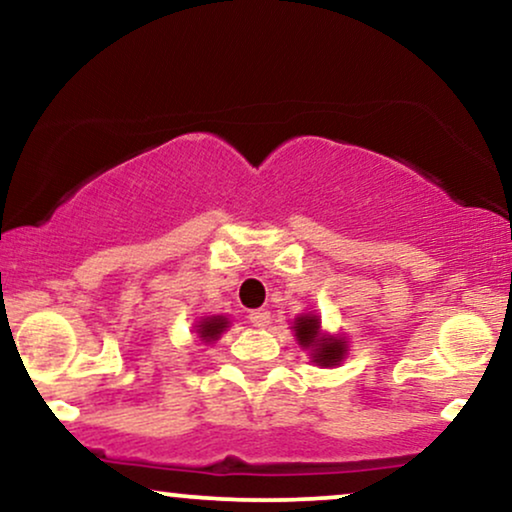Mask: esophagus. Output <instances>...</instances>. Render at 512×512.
Here are the masks:
<instances>
[{
    "mask_svg": "<svg viewBox=\"0 0 512 512\" xmlns=\"http://www.w3.org/2000/svg\"><path fill=\"white\" fill-rule=\"evenodd\" d=\"M248 319L255 328H267L271 323V314L267 312V309H252V312L248 314Z\"/></svg>",
    "mask_w": 512,
    "mask_h": 512,
    "instance_id": "esophagus-1",
    "label": "esophagus"
}]
</instances>
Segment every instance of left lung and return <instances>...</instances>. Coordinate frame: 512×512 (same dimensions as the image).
I'll use <instances>...</instances> for the list:
<instances>
[{
  "instance_id": "8db88e82",
  "label": "left lung",
  "mask_w": 512,
  "mask_h": 512,
  "mask_svg": "<svg viewBox=\"0 0 512 512\" xmlns=\"http://www.w3.org/2000/svg\"><path fill=\"white\" fill-rule=\"evenodd\" d=\"M295 338L304 349H309V357L319 366H338L347 354V342L335 335L321 333V319L316 314H302L295 319Z\"/></svg>"
}]
</instances>
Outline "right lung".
Instances as JSON below:
<instances>
[{
    "mask_svg": "<svg viewBox=\"0 0 512 512\" xmlns=\"http://www.w3.org/2000/svg\"><path fill=\"white\" fill-rule=\"evenodd\" d=\"M226 328H229V319L226 316H208V319L198 321L196 333L203 342H215Z\"/></svg>",
    "mask_w": 512,
    "mask_h": 512,
    "instance_id": "obj_1",
    "label": "right lung"
}]
</instances>
